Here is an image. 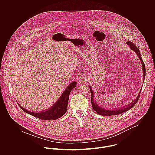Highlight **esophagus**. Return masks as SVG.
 Listing matches in <instances>:
<instances>
[{
	"label": "esophagus",
	"instance_id": "1",
	"mask_svg": "<svg viewBox=\"0 0 155 155\" xmlns=\"http://www.w3.org/2000/svg\"><path fill=\"white\" fill-rule=\"evenodd\" d=\"M78 81L81 84H84L87 81V78L84 75H81L78 79Z\"/></svg>",
	"mask_w": 155,
	"mask_h": 155
}]
</instances>
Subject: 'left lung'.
I'll list each match as a JSON object with an SVG mask.
<instances>
[{
    "label": "left lung",
    "instance_id": "obj_1",
    "mask_svg": "<svg viewBox=\"0 0 155 155\" xmlns=\"http://www.w3.org/2000/svg\"><path fill=\"white\" fill-rule=\"evenodd\" d=\"M127 44L129 45L130 48L133 50L136 54L137 55L138 57L139 58V59L140 60L141 63L142 64V68H143V82L144 81V78H145V76H146V67H145V64L142 60L141 54H140V50L138 49V48L133 44V42H130V41H128L127 42ZM89 89L91 91V104H92V108L94 109V110L95 111V112H97V113H98V114L102 115V116H113V115H117L119 114L120 113H122L124 112H125L129 110L130 109H131L132 107H134V106H135V104L137 103V101L139 99L140 97V92L141 89L140 91L139 94L137 96V97L133 101V102H131V103L128 104V105L124 106H122L120 107H117V108H114V109H104L103 108L102 106H100L99 104H97V103L94 100V92L93 91V89L91 88V86H89Z\"/></svg>",
    "mask_w": 155,
    "mask_h": 155
}]
</instances>
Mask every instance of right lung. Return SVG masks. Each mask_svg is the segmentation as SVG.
<instances>
[{"mask_svg": "<svg viewBox=\"0 0 155 155\" xmlns=\"http://www.w3.org/2000/svg\"><path fill=\"white\" fill-rule=\"evenodd\" d=\"M76 82H72L67 87L58 100L51 107L44 110L33 112L25 109L20 106V104H18L22 110L31 116H33L34 117L44 120H55L61 117L66 113L67 110V104L70 94L71 91L76 87Z\"/></svg>", "mask_w": 155, "mask_h": 155, "instance_id": "obj_1", "label": "right lung"}]
</instances>
